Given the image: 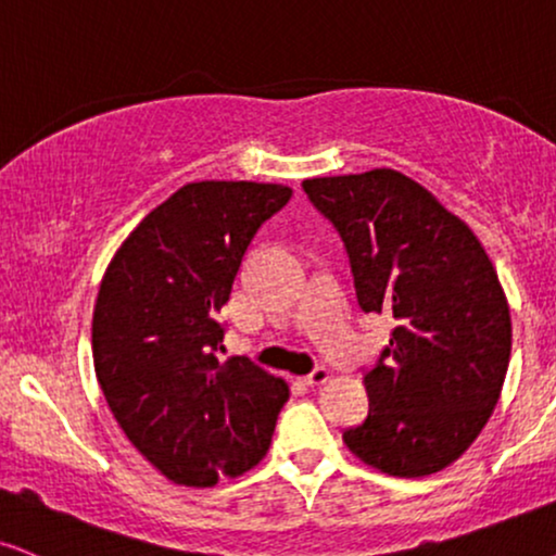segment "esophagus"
Instances as JSON below:
<instances>
[{"mask_svg": "<svg viewBox=\"0 0 556 556\" xmlns=\"http://www.w3.org/2000/svg\"><path fill=\"white\" fill-rule=\"evenodd\" d=\"M330 379V371L327 368H314L312 374L304 376V383H309V387H319V383H325Z\"/></svg>", "mask_w": 556, "mask_h": 556, "instance_id": "esophagus-1", "label": "esophagus"}]
</instances>
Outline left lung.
<instances>
[{"instance_id": "obj_1", "label": "left lung", "mask_w": 556, "mask_h": 556, "mask_svg": "<svg viewBox=\"0 0 556 556\" xmlns=\"http://www.w3.org/2000/svg\"><path fill=\"white\" fill-rule=\"evenodd\" d=\"M301 188L345 244L361 309L396 321L363 374L368 417L342 441L383 475H435L475 443L508 374L510 309L495 267L462 218L396 169Z\"/></svg>"}]
</instances>
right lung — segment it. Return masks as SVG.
<instances>
[{
    "label": "right lung",
    "instance_id": "obj_1",
    "mask_svg": "<svg viewBox=\"0 0 556 556\" xmlns=\"http://www.w3.org/2000/svg\"><path fill=\"white\" fill-rule=\"evenodd\" d=\"M289 201L273 182L182 185L102 276L94 374L123 433L169 482L211 488L267 454L289 383L244 355L222 361L216 314L252 237Z\"/></svg>",
    "mask_w": 556,
    "mask_h": 556
}]
</instances>
